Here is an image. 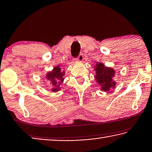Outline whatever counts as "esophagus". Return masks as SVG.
Masks as SVG:
<instances>
[{
  "label": "esophagus",
  "instance_id": "1",
  "mask_svg": "<svg viewBox=\"0 0 152 152\" xmlns=\"http://www.w3.org/2000/svg\"><path fill=\"white\" fill-rule=\"evenodd\" d=\"M83 59H84V56H83V54H80L79 55V56L78 57V58H77V60H78V62H82V60H83Z\"/></svg>",
  "mask_w": 152,
  "mask_h": 152
}]
</instances>
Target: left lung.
<instances>
[{
	"mask_svg": "<svg viewBox=\"0 0 152 152\" xmlns=\"http://www.w3.org/2000/svg\"><path fill=\"white\" fill-rule=\"evenodd\" d=\"M94 68L96 71L94 78L100 86V90L108 92L111 88L115 87L116 82L114 80L115 72L114 69L106 66L102 62H96Z\"/></svg>",
	"mask_w": 152,
	"mask_h": 152,
	"instance_id": "8db88e82",
	"label": "left lung"
}]
</instances>
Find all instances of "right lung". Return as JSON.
<instances>
[{
	"instance_id": "add662e5",
	"label": "right lung",
	"mask_w": 152,
	"mask_h": 152,
	"mask_svg": "<svg viewBox=\"0 0 152 152\" xmlns=\"http://www.w3.org/2000/svg\"><path fill=\"white\" fill-rule=\"evenodd\" d=\"M64 75L65 71L62 70L59 65L54 67L52 71L48 72L46 74V79L50 82L52 85L51 90L52 92H56L60 90V85L64 80Z\"/></svg>"
}]
</instances>
